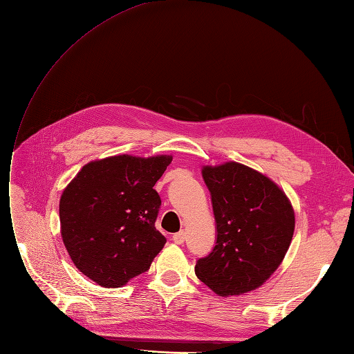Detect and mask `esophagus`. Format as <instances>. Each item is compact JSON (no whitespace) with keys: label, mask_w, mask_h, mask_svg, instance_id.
<instances>
[{"label":"esophagus","mask_w":354,"mask_h":354,"mask_svg":"<svg viewBox=\"0 0 354 354\" xmlns=\"http://www.w3.org/2000/svg\"><path fill=\"white\" fill-rule=\"evenodd\" d=\"M172 239H174V243H176V244H184V241H185V232L184 231H179V232L174 234Z\"/></svg>","instance_id":"1"}]
</instances>
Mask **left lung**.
<instances>
[{
  "instance_id": "1",
  "label": "left lung",
  "mask_w": 354,
  "mask_h": 354,
  "mask_svg": "<svg viewBox=\"0 0 354 354\" xmlns=\"http://www.w3.org/2000/svg\"><path fill=\"white\" fill-rule=\"evenodd\" d=\"M201 174L210 191L216 241L197 260L196 275L219 295L256 290L291 244V203L275 182L244 165L204 166Z\"/></svg>"
}]
</instances>
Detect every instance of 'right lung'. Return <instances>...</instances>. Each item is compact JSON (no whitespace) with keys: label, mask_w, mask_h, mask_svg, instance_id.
I'll return each mask as SVG.
<instances>
[{"label":"right lung","mask_w":354,"mask_h":354,"mask_svg":"<svg viewBox=\"0 0 354 354\" xmlns=\"http://www.w3.org/2000/svg\"><path fill=\"white\" fill-rule=\"evenodd\" d=\"M172 156H115L85 165L60 198L62 236L84 275L118 288L150 269L166 238L156 230L162 206L153 188Z\"/></svg>","instance_id":"obj_1"}]
</instances>
